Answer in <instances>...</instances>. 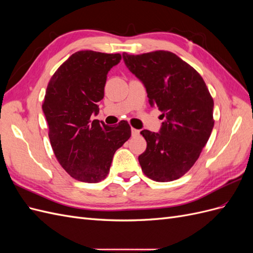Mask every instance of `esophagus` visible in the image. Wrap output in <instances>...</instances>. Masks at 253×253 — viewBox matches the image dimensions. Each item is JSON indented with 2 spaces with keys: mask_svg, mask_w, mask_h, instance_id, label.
<instances>
[{
  "mask_svg": "<svg viewBox=\"0 0 253 253\" xmlns=\"http://www.w3.org/2000/svg\"><path fill=\"white\" fill-rule=\"evenodd\" d=\"M139 134H140V131H139V129L132 128V136H133V137H137V136H139Z\"/></svg>",
  "mask_w": 253,
  "mask_h": 253,
  "instance_id": "1",
  "label": "esophagus"
}]
</instances>
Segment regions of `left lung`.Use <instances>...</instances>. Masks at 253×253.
Here are the masks:
<instances>
[{
    "mask_svg": "<svg viewBox=\"0 0 253 253\" xmlns=\"http://www.w3.org/2000/svg\"><path fill=\"white\" fill-rule=\"evenodd\" d=\"M126 67L147 89L149 103L165 119L159 133L143 129L141 170L155 181L185 175L200 157L214 126L213 99L202 76L171 51L122 53Z\"/></svg>",
    "mask_w": 253,
    "mask_h": 253,
    "instance_id": "1",
    "label": "left lung"
}]
</instances>
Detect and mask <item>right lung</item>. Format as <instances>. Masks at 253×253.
<instances>
[{
  "label": "right lung",
  "mask_w": 253,
  "mask_h": 253,
  "mask_svg": "<svg viewBox=\"0 0 253 253\" xmlns=\"http://www.w3.org/2000/svg\"><path fill=\"white\" fill-rule=\"evenodd\" d=\"M121 60L120 53L81 50L73 53L52 75L42 109L48 137L59 164L73 178L99 182L110 172L113 156L131 137V126L90 120L99 113L106 75Z\"/></svg>",
  "instance_id": "1"
}]
</instances>
